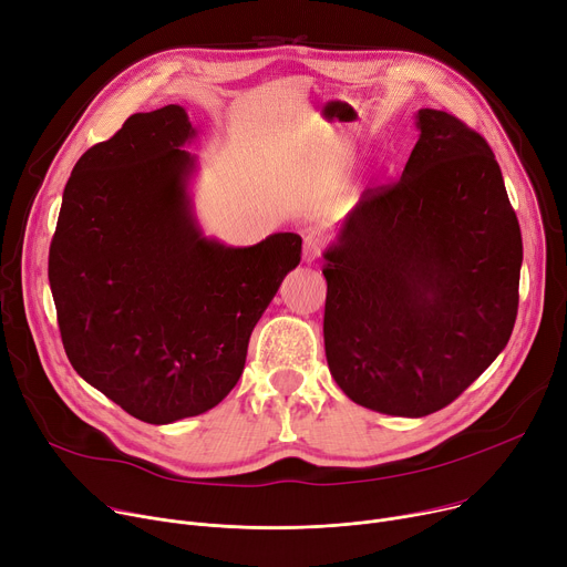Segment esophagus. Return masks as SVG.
<instances>
[{
	"instance_id": "34e87169",
	"label": "esophagus",
	"mask_w": 567,
	"mask_h": 567,
	"mask_svg": "<svg viewBox=\"0 0 567 567\" xmlns=\"http://www.w3.org/2000/svg\"><path fill=\"white\" fill-rule=\"evenodd\" d=\"M319 252H321V237H319V233L312 230L303 237V259L308 264H312L319 257Z\"/></svg>"
}]
</instances>
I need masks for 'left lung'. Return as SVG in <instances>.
<instances>
[{
    "mask_svg": "<svg viewBox=\"0 0 567 567\" xmlns=\"http://www.w3.org/2000/svg\"><path fill=\"white\" fill-rule=\"evenodd\" d=\"M401 179L367 192L323 250L326 360L351 401L426 417L506 349L522 267L519 223L483 136L437 109Z\"/></svg>",
    "mask_w": 567,
    "mask_h": 567,
    "instance_id": "left-lung-1",
    "label": "left lung"
}]
</instances>
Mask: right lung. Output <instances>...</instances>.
Wrapping results in <instances>:
<instances>
[{
	"mask_svg": "<svg viewBox=\"0 0 567 567\" xmlns=\"http://www.w3.org/2000/svg\"><path fill=\"white\" fill-rule=\"evenodd\" d=\"M198 138L184 106L134 113L74 164L50 246V287L70 364L145 424L218 405L300 237L255 246L207 237L194 209Z\"/></svg>",
	"mask_w": 567,
	"mask_h": 567,
	"instance_id": "1",
	"label": "right lung"
}]
</instances>
